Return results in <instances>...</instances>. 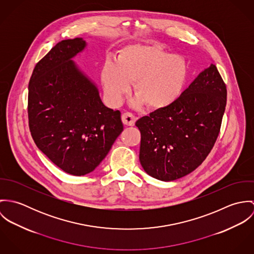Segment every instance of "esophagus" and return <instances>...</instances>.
Here are the masks:
<instances>
[{
  "label": "esophagus",
  "mask_w": 254,
  "mask_h": 254,
  "mask_svg": "<svg viewBox=\"0 0 254 254\" xmlns=\"http://www.w3.org/2000/svg\"><path fill=\"white\" fill-rule=\"evenodd\" d=\"M122 122L127 126H134L136 122V117L130 112H124L122 114Z\"/></svg>",
  "instance_id": "1"
}]
</instances>
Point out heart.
<instances>
[{
  "label": "heart",
  "instance_id": "obj_1",
  "mask_svg": "<svg viewBox=\"0 0 254 254\" xmlns=\"http://www.w3.org/2000/svg\"><path fill=\"white\" fill-rule=\"evenodd\" d=\"M190 67L185 59L155 44L134 43L122 48L116 62L107 60L101 69L106 98L119 106L134 83L135 104L153 110L174 105L187 88Z\"/></svg>",
  "mask_w": 254,
  "mask_h": 254
}]
</instances>
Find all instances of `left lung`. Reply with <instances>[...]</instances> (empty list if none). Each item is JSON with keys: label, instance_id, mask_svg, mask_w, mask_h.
Listing matches in <instances>:
<instances>
[{"label": "left lung", "instance_id": "8db88e82", "mask_svg": "<svg viewBox=\"0 0 254 254\" xmlns=\"http://www.w3.org/2000/svg\"><path fill=\"white\" fill-rule=\"evenodd\" d=\"M226 103V85L211 64L174 105L140 118L139 158L145 172L168 182L196 169L217 140Z\"/></svg>", "mask_w": 254, "mask_h": 254}]
</instances>
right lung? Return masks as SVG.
I'll list each match as a JSON object with an SVG mask.
<instances>
[{
  "label": "right lung",
  "mask_w": 254,
  "mask_h": 254,
  "mask_svg": "<svg viewBox=\"0 0 254 254\" xmlns=\"http://www.w3.org/2000/svg\"><path fill=\"white\" fill-rule=\"evenodd\" d=\"M82 38L58 43L38 64L28 86V122L38 148L74 176L95 170L123 131L119 110L107 108L96 85L72 61Z\"/></svg>",
  "instance_id": "right-lung-1"
}]
</instances>
